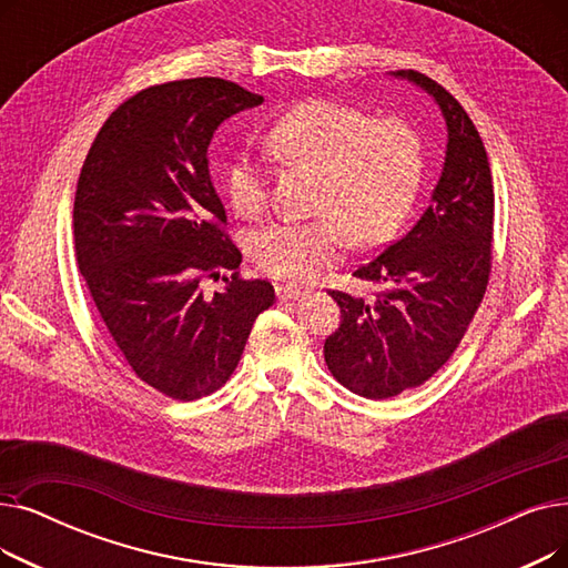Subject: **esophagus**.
Returning <instances> with one entry per match:
<instances>
[{"label":"esophagus","mask_w":568,"mask_h":568,"mask_svg":"<svg viewBox=\"0 0 568 568\" xmlns=\"http://www.w3.org/2000/svg\"><path fill=\"white\" fill-rule=\"evenodd\" d=\"M276 294H278V300L290 302V300H302L306 290L297 287V285H276Z\"/></svg>","instance_id":"esophagus-1"}]
</instances>
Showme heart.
Wrapping results in <instances>:
<instances>
[{"mask_svg": "<svg viewBox=\"0 0 568 568\" xmlns=\"http://www.w3.org/2000/svg\"><path fill=\"white\" fill-rule=\"evenodd\" d=\"M281 162L317 169L313 220H278L253 234L251 253L268 276L311 281L334 264L351 236L359 245L389 239L413 209L423 185V139L404 120L315 97L283 113L266 134ZM232 209L257 217L268 204V162L251 151L225 171Z\"/></svg>", "mask_w": 568, "mask_h": 568, "instance_id": "obj_1", "label": "heart"}]
</instances>
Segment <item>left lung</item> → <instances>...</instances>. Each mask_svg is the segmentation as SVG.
Listing matches in <instances>:
<instances>
[{
	"mask_svg": "<svg viewBox=\"0 0 568 568\" xmlns=\"http://www.w3.org/2000/svg\"><path fill=\"white\" fill-rule=\"evenodd\" d=\"M425 90L448 128L432 202L406 236L362 264L355 278L383 283L376 300L332 290L341 325L325 341L332 376L366 399L423 385L450 359L489 281L495 187L483 139L455 97L425 73L392 71Z\"/></svg>",
	"mask_w": 568,
	"mask_h": 568,
	"instance_id": "left-lung-1",
	"label": "left lung"
}]
</instances>
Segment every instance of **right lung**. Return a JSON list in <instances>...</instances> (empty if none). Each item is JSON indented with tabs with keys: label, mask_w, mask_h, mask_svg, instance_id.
<instances>
[{
	"label": "right lung",
	"mask_w": 568,
	"mask_h": 568,
	"mask_svg": "<svg viewBox=\"0 0 568 568\" xmlns=\"http://www.w3.org/2000/svg\"><path fill=\"white\" fill-rule=\"evenodd\" d=\"M262 102L206 77L141 90L109 115L81 169L79 268L132 372L171 399L223 387L276 300L268 281L239 278L241 253L209 171L215 130ZM220 270L235 274L204 295L201 281Z\"/></svg>",
	"instance_id": "obj_1"
}]
</instances>
